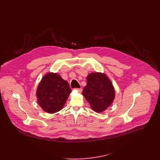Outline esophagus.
Instances as JSON below:
<instances>
[{
    "mask_svg": "<svg viewBox=\"0 0 160 160\" xmlns=\"http://www.w3.org/2000/svg\"><path fill=\"white\" fill-rule=\"evenodd\" d=\"M75 90L78 92H79V93H81L82 91V89L81 88H79V89L77 88V89H75Z\"/></svg>",
    "mask_w": 160,
    "mask_h": 160,
    "instance_id": "esophagus-1",
    "label": "esophagus"
}]
</instances>
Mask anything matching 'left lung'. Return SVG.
Wrapping results in <instances>:
<instances>
[{
	"label": "left lung",
	"instance_id": "obj_1",
	"mask_svg": "<svg viewBox=\"0 0 160 160\" xmlns=\"http://www.w3.org/2000/svg\"><path fill=\"white\" fill-rule=\"evenodd\" d=\"M82 95L89 103L92 109L102 113L113 102L115 98L114 86L105 73L91 72L87 77V85Z\"/></svg>",
	"mask_w": 160,
	"mask_h": 160
}]
</instances>
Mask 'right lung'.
<instances>
[{"mask_svg":"<svg viewBox=\"0 0 160 160\" xmlns=\"http://www.w3.org/2000/svg\"><path fill=\"white\" fill-rule=\"evenodd\" d=\"M71 92L67 81L59 74L49 72L42 77L36 95L41 108L48 113L53 114L63 109Z\"/></svg>","mask_w":160,"mask_h":160,"instance_id":"right-lung-1","label":"right lung"}]
</instances>
